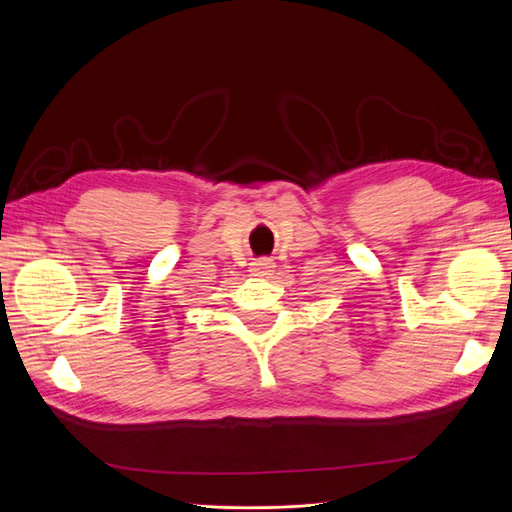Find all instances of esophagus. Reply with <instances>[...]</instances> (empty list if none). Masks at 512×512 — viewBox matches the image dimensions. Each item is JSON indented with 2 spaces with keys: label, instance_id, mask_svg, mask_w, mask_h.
<instances>
[{
  "label": "esophagus",
  "instance_id": "1",
  "mask_svg": "<svg viewBox=\"0 0 512 512\" xmlns=\"http://www.w3.org/2000/svg\"><path fill=\"white\" fill-rule=\"evenodd\" d=\"M275 269V265H273V260H269V258H260V260H256V262H252V275H256V277H267V275H271V271Z\"/></svg>",
  "mask_w": 512,
  "mask_h": 512
}]
</instances>
